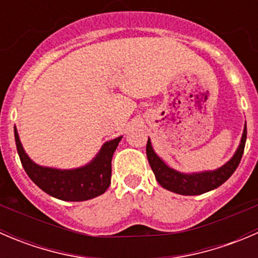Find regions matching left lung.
<instances>
[{
  "mask_svg": "<svg viewBox=\"0 0 258 258\" xmlns=\"http://www.w3.org/2000/svg\"><path fill=\"white\" fill-rule=\"evenodd\" d=\"M246 137L247 127L244 123L241 142L235 155L225 165L213 171L183 173L177 170H173L170 166L166 165L165 161L155 152L150 139L146 146V153H147L148 163L155 173L156 179L163 188L175 192V194L183 195V196H196V195H202L205 192L217 188L232 176V173L240 165L242 155H243L244 144H246Z\"/></svg>",
  "mask_w": 258,
  "mask_h": 258,
  "instance_id": "8db88e82",
  "label": "left lung"
}]
</instances>
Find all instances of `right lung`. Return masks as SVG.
Returning <instances> with one entry per match:
<instances>
[{
	"label": "right lung",
	"instance_id": "right-lung-1",
	"mask_svg": "<svg viewBox=\"0 0 258 258\" xmlns=\"http://www.w3.org/2000/svg\"><path fill=\"white\" fill-rule=\"evenodd\" d=\"M122 136L105 142L92 161L82 167L61 170L33 162L20 141L15 126V141L21 163L28 177L42 191L62 201H87L105 194L111 184V161Z\"/></svg>",
	"mask_w": 258,
	"mask_h": 258
}]
</instances>
